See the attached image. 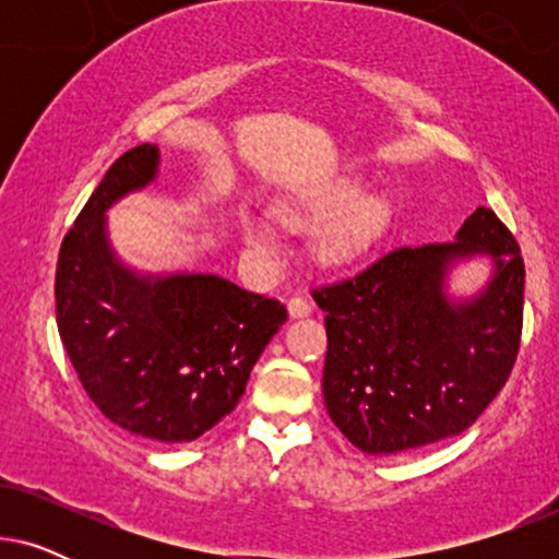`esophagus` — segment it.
Here are the masks:
<instances>
[{"mask_svg": "<svg viewBox=\"0 0 559 559\" xmlns=\"http://www.w3.org/2000/svg\"><path fill=\"white\" fill-rule=\"evenodd\" d=\"M287 310H289V316H293V318H305V316H310V312H312V302L308 300V297L295 295V297H289Z\"/></svg>", "mask_w": 559, "mask_h": 559, "instance_id": "obj_1", "label": "esophagus"}]
</instances>
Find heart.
<instances>
[{
  "label": "heart",
  "mask_w": 559,
  "mask_h": 559,
  "mask_svg": "<svg viewBox=\"0 0 559 559\" xmlns=\"http://www.w3.org/2000/svg\"><path fill=\"white\" fill-rule=\"evenodd\" d=\"M361 188L350 180L333 182L316 190V193L300 198L297 203H285L277 209V216L287 226H308L312 221L330 216L312 236V251L320 262L343 264L356 259L361 251L371 247L377 239L381 224H384V205L377 198H358ZM239 231L243 243L262 257H274L277 239L274 231L257 216H241Z\"/></svg>",
  "instance_id": "b5f03b06"
}]
</instances>
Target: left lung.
Returning <instances> with one entry per match:
<instances>
[{"instance_id": "left-lung-1", "label": "left lung", "mask_w": 559, "mask_h": 559, "mask_svg": "<svg viewBox=\"0 0 559 559\" xmlns=\"http://www.w3.org/2000/svg\"><path fill=\"white\" fill-rule=\"evenodd\" d=\"M473 255L492 259V277L453 301L449 270ZM312 297L325 310L328 415L364 453H402L468 430L507 384L522 338L524 259L480 205L455 241L392 249Z\"/></svg>"}]
</instances>
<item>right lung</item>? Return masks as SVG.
Listing matches in <instances>:
<instances>
[{"label": "right lung", "instance_id": "1", "mask_svg": "<svg viewBox=\"0 0 559 559\" xmlns=\"http://www.w3.org/2000/svg\"><path fill=\"white\" fill-rule=\"evenodd\" d=\"M140 144L106 170L60 247L56 320L91 402L114 425L157 442H190L218 425L287 320L280 300L218 274H140L114 254L106 211L157 178Z\"/></svg>", "mask_w": 559, "mask_h": 559}]
</instances>
